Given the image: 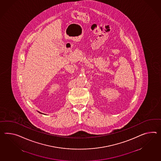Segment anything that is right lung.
Instances as JSON below:
<instances>
[{
	"instance_id": "1",
	"label": "right lung",
	"mask_w": 161,
	"mask_h": 161,
	"mask_svg": "<svg viewBox=\"0 0 161 161\" xmlns=\"http://www.w3.org/2000/svg\"><path fill=\"white\" fill-rule=\"evenodd\" d=\"M39 113H41V112H39Z\"/></svg>"
}]
</instances>
